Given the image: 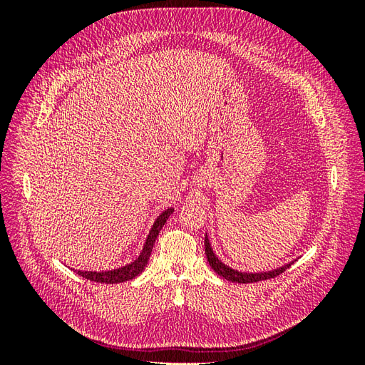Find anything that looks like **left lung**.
I'll use <instances>...</instances> for the list:
<instances>
[{
    "instance_id": "left-lung-1",
    "label": "left lung",
    "mask_w": 365,
    "mask_h": 365,
    "mask_svg": "<svg viewBox=\"0 0 365 365\" xmlns=\"http://www.w3.org/2000/svg\"><path fill=\"white\" fill-rule=\"evenodd\" d=\"M204 245H205V256H207V260L210 263V267L213 268V271L216 274H219L220 277H224L225 280L228 282H233V283H254V282H260V280H268V279H272V277H277V275H280L282 272H284L286 269H288L291 264L294 263L289 262L286 264H282V267L275 268V269H271V271H263V272H247V271H237L235 268L228 267V264H225L222 260H220L213 248H212V244H210L208 240V235L205 233V240H204Z\"/></svg>"
}]
</instances>
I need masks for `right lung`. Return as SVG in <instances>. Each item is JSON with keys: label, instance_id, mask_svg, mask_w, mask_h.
Returning <instances> with one entry per match:
<instances>
[{"label": "right lung", "instance_id": "obj_1", "mask_svg": "<svg viewBox=\"0 0 365 365\" xmlns=\"http://www.w3.org/2000/svg\"><path fill=\"white\" fill-rule=\"evenodd\" d=\"M173 213V207L163 210V213H160V216L155 219L153 222L149 235L146 237L145 245H143V250L140 251L138 257L135 260H132L128 264H123L120 268H114V269H108V271H81V269H74L76 274L82 275L83 279H88L91 282H97V283H123L128 280L135 279L138 274H141L145 271V268L148 267V262L150 257V252L153 245H155V240L160 235V231L163 228V225L165 224V220L169 219V216Z\"/></svg>", "mask_w": 365, "mask_h": 365}]
</instances>
